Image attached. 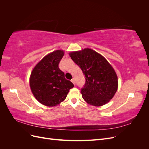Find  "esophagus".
Masks as SVG:
<instances>
[{"label": "esophagus", "instance_id": "esophagus-1", "mask_svg": "<svg viewBox=\"0 0 149 149\" xmlns=\"http://www.w3.org/2000/svg\"><path fill=\"white\" fill-rule=\"evenodd\" d=\"M71 81V82L74 84V85L76 84V81H75V79L74 78H73Z\"/></svg>", "mask_w": 149, "mask_h": 149}]
</instances>
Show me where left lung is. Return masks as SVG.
Instances as JSON below:
<instances>
[{
  "label": "left lung",
  "instance_id": "1",
  "mask_svg": "<svg viewBox=\"0 0 149 149\" xmlns=\"http://www.w3.org/2000/svg\"><path fill=\"white\" fill-rule=\"evenodd\" d=\"M72 60L85 76L81 88L83 100L94 106L104 105L113 97L118 86V76L111 65L100 54L91 49L70 53Z\"/></svg>",
  "mask_w": 149,
  "mask_h": 149
}]
</instances>
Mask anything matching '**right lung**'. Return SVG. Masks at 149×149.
Listing matches in <instances>:
<instances>
[{"label":"right lung","instance_id":"1","mask_svg":"<svg viewBox=\"0 0 149 149\" xmlns=\"http://www.w3.org/2000/svg\"><path fill=\"white\" fill-rule=\"evenodd\" d=\"M64 55L56 50L45 56L31 73L30 86L35 98L42 104L55 106L65 100L74 84L65 77L58 67Z\"/></svg>","mask_w":149,"mask_h":149}]
</instances>
